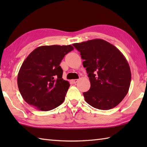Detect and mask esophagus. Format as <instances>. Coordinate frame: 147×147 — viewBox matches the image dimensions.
<instances>
[{"mask_svg": "<svg viewBox=\"0 0 147 147\" xmlns=\"http://www.w3.org/2000/svg\"><path fill=\"white\" fill-rule=\"evenodd\" d=\"M78 82V80H72V82H73L74 84H76Z\"/></svg>", "mask_w": 147, "mask_h": 147, "instance_id": "esophagus-1", "label": "esophagus"}]
</instances>
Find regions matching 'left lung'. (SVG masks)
<instances>
[{
	"instance_id": "obj_1",
	"label": "left lung",
	"mask_w": 147,
	"mask_h": 147,
	"mask_svg": "<svg viewBox=\"0 0 147 147\" xmlns=\"http://www.w3.org/2000/svg\"><path fill=\"white\" fill-rule=\"evenodd\" d=\"M80 52L88 73L90 88L84 92L85 101L93 107L109 110L123 100L129 91L131 73L121 51L102 39L73 44Z\"/></svg>"
}]
</instances>
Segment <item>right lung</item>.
I'll return each instance as SVG.
<instances>
[{"mask_svg":"<svg viewBox=\"0 0 147 147\" xmlns=\"http://www.w3.org/2000/svg\"><path fill=\"white\" fill-rule=\"evenodd\" d=\"M74 50L71 45L40 46L24 61L18 75V86L26 103L42 111L62 104L70 85L62 78L60 64Z\"/></svg>","mask_w":147,"mask_h":147,"instance_id":"right-lung-1","label":"right lung"}]
</instances>
